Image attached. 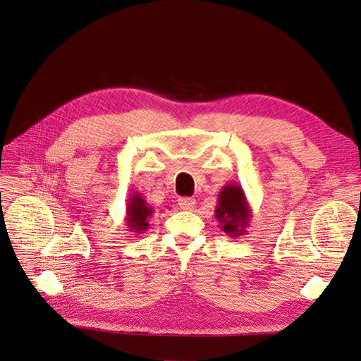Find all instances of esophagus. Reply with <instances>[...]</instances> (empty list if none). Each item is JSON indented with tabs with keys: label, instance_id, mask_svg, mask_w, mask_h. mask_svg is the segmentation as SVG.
Here are the masks:
<instances>
[{
	"label": "esophagus",
	"instance_id": "esophagus-1",
	"mask_svg": "<svg viewBox=\"0 0 361 361\" xmlns=\"http://www.w3.org/2000/svg\"><path fill=\"white\" fill-rule=\"evenodd\" d=\"M178 202H179L180 209H185V211H191L195 206V199L192 197H180Z\"/></svg>",
	"mask_w": 361,
	"mask_h": 361
}]
</instances>
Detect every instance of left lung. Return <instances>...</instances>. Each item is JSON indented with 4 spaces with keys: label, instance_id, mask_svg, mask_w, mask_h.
Masks as SVG:
<instances>
[{
    "label": "left lung",
    "instance_id": "left-lung-1",
    "mask_svg": "<svg viewBox=\"0 0 361 361\" xmlns=\"http://www.w3.org/2000/svg\"><path fill=\"white\" fill-rule=\"evenodd\" d=\"M215 218L227 236L238 238L247 232L251 209L241 185L227 183L218 192Z\"/></svg>",
    "mask_w": 361,
    "mask_h": 361
}]
</instances>
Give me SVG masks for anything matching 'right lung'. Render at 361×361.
<instances>
[{
  "instance_id": "obj_1",
  "label": "right lung",
  "mask_w": 361,
  "mask_h": 361,
  "mask_svg": "<svg viewBox=\"0 0 361 361\" xmlns=\"http://www.w3.org/2000/svg\"><path fill=\"white\" fill-rule=\"evenodd\" d=\"M154 212H155L154 207L141 197V194L138 192L130 194L126 204V216H125L129 232L137 233V235L145 233L149 228V218Z\"/></svg>"
}]
</instances>
